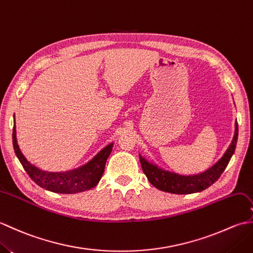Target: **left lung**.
I'll return each mask as SVG.
<instances>
[{"label":"left lung","mask_w":253,"mask_h":253,"mask_svg":"<svg viewBox=\"0 0 253 253\" xmlns=\"http://www.w3.org/2000/svg\"><path fill=\"white\" fill-rule=\"evenodd\" d=\"M237 139L238 124L236 122L232 143L229 144L228 149L225 151L223 157L207 170L195 175H179L174 173V171L165 170L159 168L157 164L149 162L146 158H143L140 154H139V159H140L142 170L146 174L148 180L158 189L165 192L176 193V195H188V193L200 192L214 184L219 178V176L222 175L235 152Z\"/></svg>","instance_id":"8db88e82"}]
</instances>
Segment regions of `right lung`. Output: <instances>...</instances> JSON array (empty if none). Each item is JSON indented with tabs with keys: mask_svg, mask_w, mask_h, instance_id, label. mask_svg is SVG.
<instances>
[{
	"mask_svg": "<svg viewBox=\"0 0 253 253\" xmlns=\"http://www.w3.org/2000/svg\"><path fill=\"white\" fill-rule=\"evenodd\" d=\"M113 144L114 143H110L109 146L102 149L92 160L78 169L54 173V171H46L38 169L24 157L18 147L17 138H16L15 124L13 128L14 151L24 169L38 186L56 193L83 192L90 190L91 188L98 185L104 173L106 160L112 152Z\"/></svg>",
	"mask_w": 253,
	"mask_h": 253,
	"instance_id": "1",
	"label": "right lung"
}]
</instances>
